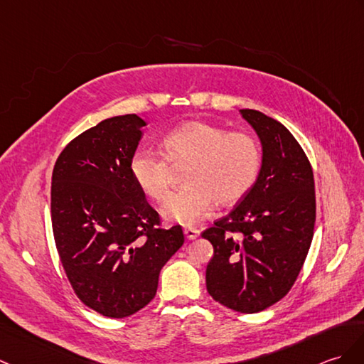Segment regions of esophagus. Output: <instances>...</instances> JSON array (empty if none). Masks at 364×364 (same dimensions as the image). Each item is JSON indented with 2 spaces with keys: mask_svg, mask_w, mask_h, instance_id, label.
Segmentation results:
<instances>
[{
  "mask_svg": "<svg viewBox=\"0 0 364 364\" xmlns=\"http://www.w3.org/2000/svg\"><path fill=\"white\" fill-rule=\"evenodd\" d=\"M183 232H184L186 239H188V240H193V239H197L198 235H200V231H198V230H196V228H184Z\"/></svg>",
  "mask_w": 364,
  "mask_h": 364,
  "instance_id": "obj_1",
  "label": "esophagus"
}]
</instances>
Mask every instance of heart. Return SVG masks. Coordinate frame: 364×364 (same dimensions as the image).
<instances>
[{"mask_svg":"<svg viewBox=\"0 0 364 364\" xmlns=\"http://www.w3.org/2000/svg\"><path fill=\"white\" fill-rule=\"evenodd\" d=\"M164 156L150 150L134 151L130 173L138 188L156 203L171 192L172 167L183 172L184 188L167 201L164 217L196 225L210 215L217 201L235 203L255 186L260 168L256 139L242 132H225L203 119L186 121L163 138Z\"/></svg>","mask_w":364,"mask_h":364,"instance_id":"heart-1","label":"heart"}]
</instances>
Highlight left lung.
<instances>
[{"label": "left lung", "mask_w": 364, "mask_h": 364, "mask_svg": "<svg viewBox=\"0 0 364 364\" xmlns=\"http://www.w3.org/2000/svg\"><path fill=\"white\" fill-rule=\"evenodd\" d=\"M240 114L262 144L257 180L201 237L214 247L208 293L228 309L257 314L290 291L307 257L316 217L315 180L299 142L281 122L257 109Z\"/></svg>", "instance_id": "1"}]
</instances>
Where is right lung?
Segmentation results:
<instances>
[{"instance_id":"obj_1","label":"right lung","mask_w":364,"mask_h":364,"mask_svg":"<svg viewBox=\"0 0 364 364\" xmlns=\"http://www.w3.org/2000/svg\"><path fill=\"white\" fill-rule=\"evenodd\" d=\"M144 125L136 114L108 117L68 144L53 171L50 218L68 281L108 318L146 307L159 272L184 243L180 225L159 228L130 173Z\"/></svg>"}]
</instances>
